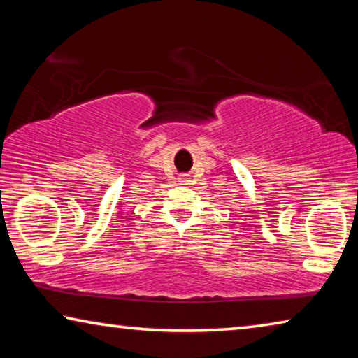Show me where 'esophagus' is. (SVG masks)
Masks as SVG:
<instances>
[{
	"label": "esophagus",
	"mask_w": 358,
	"mask_h": 358,
	"mask_svg": "<svg viewBox=\"0 0 358 358\" xmlns=\"http://www.w3.org/2000/svg\"><path fill=\"white\" fill-rule=\"evenodd\" d=\"M180 180H181V183H187V181H189V178H187V175H181Z\"/></svg>",
	"instance_id": "obj_1"
}]
</instances>
